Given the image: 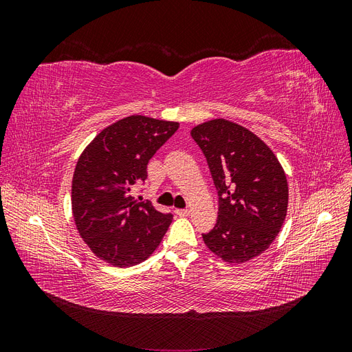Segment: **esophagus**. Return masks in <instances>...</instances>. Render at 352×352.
Wrapping results in <instances>:
<instances>
[{
    "label": "esophagus",
    "mask_w": 352,
    "mask_h": 352,
    "mask_svg": "<svg viewBox=\"0 0 352 352\" xmlns=\"http://www.w3.org/2000/svg\"><path fill=\"white\" fill-rule=\"evenodd\" d=\"M189 210L188 208H177L176 210V214L177 216H180V217H186V216H189Z\"/></svg>",
    "instance_id": "esophagus-1"
}]
</instances>
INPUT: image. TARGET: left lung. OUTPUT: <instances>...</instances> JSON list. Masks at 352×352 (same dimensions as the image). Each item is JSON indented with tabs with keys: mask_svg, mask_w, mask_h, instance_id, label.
I'll return each mask as SVG.
<instances>
[{
	"mask_svg": "<svg viewBox=\"0 0 352 352\" xmlns=\"http://www.w3.org/2000/svg\"><path fill=\"white\" fill-rule=\"evenodd\" d=\"M190 136L207 158L219 194L217 223L202 239L223 261L247 263L282 229L289 195L283 168L257 135L233 122H206Z\"/></svg>",
	"mask_w": 352,
	"mask_h": 352,
	"instance_id": "left-lung-1",
	"label": "left lung"
}]
</instances>
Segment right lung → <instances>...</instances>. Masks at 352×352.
Masks as SVG:
<instances>
[{"label": "right lung", "instance_id": "1", "mask_svg": "<svg viewBox=\"0 0 352 352\" xmlns=\"http://www.w3.org/2000/svg\"><path fill=\"white\" fill-rule=\"evenodd\" d=\"M179 127L177 122L129 116L105 127L85 148L72 180V211L79 235L114 267L146 260L162 242L172 212L136 199L146 166Z\"/></svg>", "mask_w": 352, "mask_h": 352}]
</instances>
